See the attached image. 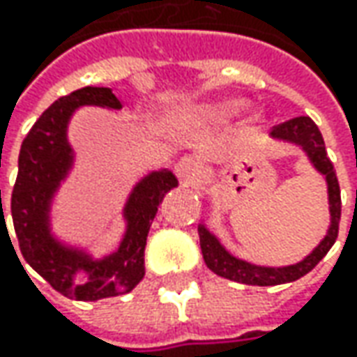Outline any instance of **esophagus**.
Segmentation results:
<instances>
[{
  "instance_id": "obj_1",
  "label": "esophagus",
  "mask_w": 357,
  "mask_h": 357,
  "mask_svg": "<svg viewBox=\"0 0 357 357\" xmlns=\"http://www.w3.org/2000/svg\"><path fill=\"white\" fill-rule=\"evenodd\" d=\"M176 174L185 183H195V181H199V176L202 174V167H200L197 158L185 157L176 162Z\"/></svg>"
}]
</instances>
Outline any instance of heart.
I'll use <instances>...</instances> for the list:
<instances>
[{
	"mask_svg": "<svg viewBox=\"0 0 357 357\" xmlns=\"http://www.w3.org/2000/svg\"><path fill=\"white\" fill-rule=\"evenodd\" d=\"M230 111V105H222V107H218L214 113H218V115H225V113H228Z\"/></svg>",
	"mask_w": 357,
	"mask_h": 357,
	"instance_id": "heart-1",
	"label": "heart"
}]
</instances>
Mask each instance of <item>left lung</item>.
<instances>
[{
    "label": "left lung",
    "instance_id": "obj_1",
    "mask_svg": "<svg viewBox=\"0 0 357 357\" xmlns=\"http://www.w3.org/2000/svg\"><path fill=\"white\" fill-rule=\"evenodd\" d=\"M272 137L280 139V141H290V143L300 144L310 162L316 167V171L322 172L328 183V200H330V216H332V225L328 228V234L324 240L308 254L302 262L292 264V266L284 268H266L256 266L250 262H244L234 258L228 252L227 248L218 242V238L211 234L204 225L199 227L200 248L206 266L213 270L214 274L228 278L232 282L240 284H248V286H276V284H286V282H294L302 276H306L312 268L316 266L328 250L334 246L337 238V225H340V214H342V199H340V185H337L336 171L332 160L326 155V144H324L322 132L316 127V123L310 117H296L276 125L272 129Z\"/></svg>",
    "mask_w": 357,
    "mask_h": 357
}]
</instances>
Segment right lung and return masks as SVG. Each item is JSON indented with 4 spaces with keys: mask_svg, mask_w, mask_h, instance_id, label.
I'll return each instance as SVG.
<instances>
[{
    "mask_svg": "<svg viewBox=\"0 0 357 357\" xmlns=\"http://www.w3.org/2000/svg\"><path fill=\"white\" fill-rule=\"evenodd\" d=\"M81 105L123 107L109 87H83L51 105L21 143L20 171L11 192V218L25 262L59 294L93 302L127 294L143 280L146 234L160 200L176 186V178L171 171L151 172L132 188L125 204L127 232L115 254L93 260L89 254L57 242L49 230V206L73 165L67 123ZM81 269L90 274V280L75 284V274Z\"/></svg>",
    "mask_w": 357,
    "mask_h": 357,
    "instance_id": "add662e5",
    "label": "right lung"
}]
</instances>
